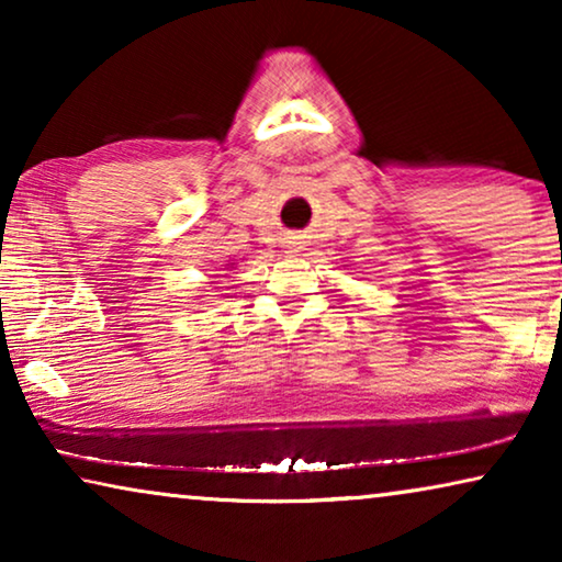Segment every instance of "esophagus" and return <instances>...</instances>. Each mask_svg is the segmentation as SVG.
Returning <instances> with one entry per match:
<instances>
[{
    "instance_id": "esophagus-1",
    "label": "esophagus",
    "mask_w": 562,
    "mask_h": 562,
    "mask_svg": "<svg viewBox=\"0 0 562 562\" xmlns=\"http://www.w3.org/2000/svg\"><path fill=\"white\" fill-rule=\"evenodd\" d=\"M289 243H294V240H289Z\"/></svg>"
}]
</instances>
